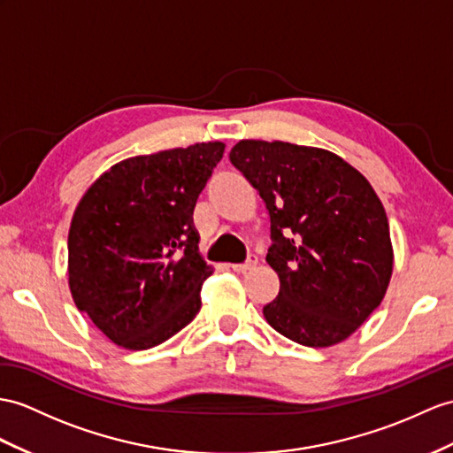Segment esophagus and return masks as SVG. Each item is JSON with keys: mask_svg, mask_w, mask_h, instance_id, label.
Returning a JSON list of instances; mask_svg holds the SVG:
<instances>
[{"mask_svg": "<svg viewBox=\"0 0 453 453\" xmlns=\"http://www.w3.org/2000/svg\"><path fill=\"white\" fill-rule=\"evenodd\" d=\"M256 263H257V257L256 256H250L244 263H234V265H230V267H233L234 273H246L251 267H256Z\"/></svg>", "mask_w": 453, "mask_h": 453, "instance_id": "1", "label": "esophagus"}]
</instances>
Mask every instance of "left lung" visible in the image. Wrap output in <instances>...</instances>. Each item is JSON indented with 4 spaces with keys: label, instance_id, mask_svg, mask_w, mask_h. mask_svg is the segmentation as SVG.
I'll return each instance as SVG.
<instances>
[{
    "label": "left lung",
    "instance_id": "1",
    "mask_svg": "<svg viewBox=\"0 0 453 453\" xmlns=\"http://www.w3.org/2000/svg\"><path fill=\"white\" fill-rule=\"evenodd\" d=\"M230 163L265 202L280 280L263 307L297 344L346 340L380 305L394 267L390 226L372 186L333 151L288 142L240 140Z\"/></svg>",
    "mask_w": 453,
    "mask_h": 453
}]
</instances>
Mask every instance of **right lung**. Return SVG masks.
Returning <instances> with one entry per match:
<instances>
[{"instance_id":"1","label":"right lung","mask_w":453,"mask_h":453,"mask_svg":"<svg viewBox=\"0 0 453 453\" xmlns=\"http://www.w3.org/2000/svg\"><path fill=\"white\" fill-rule=\"evenodd\" d=\"M223 151V142H205L125 159L76 205L69 288L117 346H159L200 311L213 269L197 251L192 215Z\"/></svg>"}]
</instances>
